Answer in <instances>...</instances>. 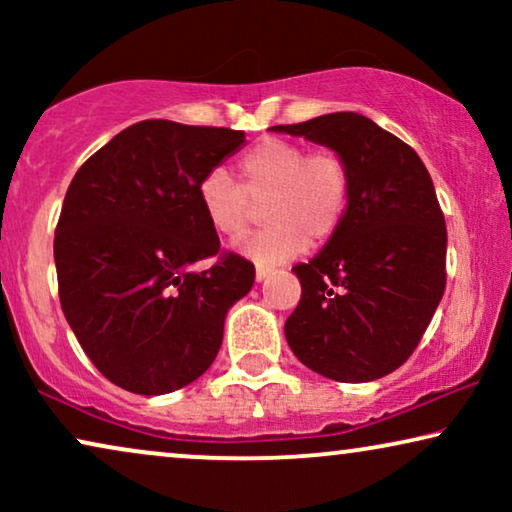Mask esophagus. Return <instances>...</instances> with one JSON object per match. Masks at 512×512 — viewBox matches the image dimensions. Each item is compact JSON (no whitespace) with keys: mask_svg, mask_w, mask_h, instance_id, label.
I'll use <instances>...</instances> for the list:
<instances>
[{"mask_svg":"<svg viewBox=\"0 0 512 512\" xmlns=\"http://www.w3.org/2000/svg\"><path fill=\"white\" fill-rule=\"evenodd\" d=\"M268 275H270L268 265H256V282H263Z\"/></svg>","mask_w":512,"mask_h":512,"instance_id":"34e87169","label":"esophagus"}]
</instances>
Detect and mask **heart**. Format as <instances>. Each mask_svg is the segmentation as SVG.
<instances>
[{
  "label": "heart",
  "instance_id": "heart-1",
  "mask_svg": "<svg viewBox=\"0 0 512 512\" xmlns=\"http://www.w3.org/2000/svg\"><path fill=\"white\" fill-rule=\"evenodd\" d=\"M244 186L214 167L198 186L200 209L221 237H240L265 207L270 226L237 244L261 265L289 261L338 233L352 198V174L340 153L310 151L289 139H263L240 160Z\"/></svg>",
  "mask_w": 512,
  "mask_h": 512
}]
</instances>
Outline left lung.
Here are the masks:
<instances>
[{"label": "left lung", "instance_id": "8db88e82", "mask_svg": "<svg viewBox=\"0 0 512 512\" xmlns=\"http://www.w3.org/2000/svg\"><path fill=\"white\" fill-rule=\"evenodd\" d=\"M270 130L328 146L352 174L340 230L293 265L303 296L286 342L328 380H380L415 352L445 291L447 230L431 174L408 144L354 111Z\"/></svg>", "mask_w": 512, "mask_h": 512}]
</instances>
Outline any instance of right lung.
I'll use <instances>...</instances> for the list:
<instances>
[{"label":"right lung","instance_id":"1","mask_svg":"<svg viewBox=\"0 0 512 512\" xmlns=\"http://www.w3.org/2000/svg\"><path fill=\"white\" fill-rule=\"evenodd\" d=\"M242 146V130L156 118L118 132L74 174L53 242L60 305L116 387L170 394L219 354L256 270L237 254L195 270L221 249L198 186Z\"/></svg>","mask_w":512,"mask_h":512}]
</instances>
